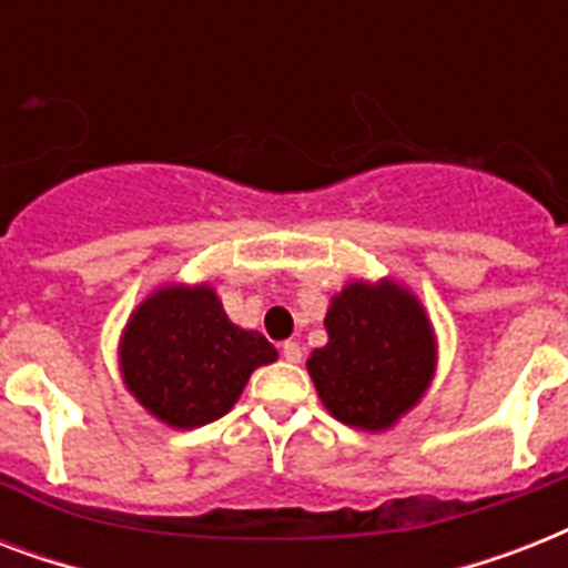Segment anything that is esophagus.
<instances>
[{
  "label": "esophagus",
  "instance_id": "1",
  "mask_svg": "<svg viewBox=\"0 0 568 568\" xmlns=\"http://www.w3.org/2000/svg\"><path fill=\"white\" fill-rule=\"evenodd\" d=\"M283 356H285V363H301L303 347L297 345V342H283Z\"/></svg>",
  "mask_w": 568,
  "mask_h": 568
}]
</instances>
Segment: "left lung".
<instances>
[{
	"label": "left lung",
	"instance_id": "8db88e82",
	"mask_svg": "<svg viewBox=\"0 0 568 568\" xmlns=\"http://www.w3.org/2000/svg\"><path fill=\"white\" fill-rule=\"evenodd\" d=\"M327 345L306 359L327 413L365 433L392 430L436 377V329L409 285L351 280L333 294Z\"/></svg>",
	"mask_w": 568,
	"mask_h": 568
}]
</instances>
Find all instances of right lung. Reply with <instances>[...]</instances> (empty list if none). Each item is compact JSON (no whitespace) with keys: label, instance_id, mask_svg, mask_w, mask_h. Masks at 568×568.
<instances>
[{"label":"right lung","instance_id":"add662e5","mask_svg":"<svg viewBox=\"0 0 568 568\" xmlns=\"http://www.w3.org/2000/svg\"><path fill=\"white\" fill-rule=\"evenodd\" d=\"M267 363H276V347L256 329L232 324L209 283L153 288L118 342L126 392L173 430H194L230 413L250 374Z\"/></svg>","mask_w":568,"mask_h":568}]
</instances>
